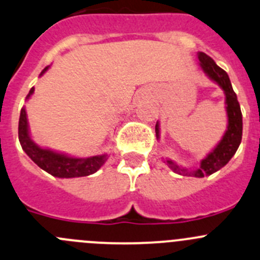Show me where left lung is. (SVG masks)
I'll use <instances>...</instances> for the list:
<instances>
[{
    "label": "left lung",
    "mask_w": 260,
    "mask_h": 260,
    "mask_svg": "<svg viewBox=\"0 0 260 260\" xmlns=\"http://www.w3.org/2000/svg\"><path fill=\"white\" fill-rule=\"evenodd\" d=\"M198 59L201 62L203 71L211 77L215 82H217L226 95V110H228L229 117V125L225 136L222 137L221 142L216 146L215 150L210 153L206 158H203L201 166L194 171H188L185 169L179 168L178 165L173 162L171 160H166L169 168L174 170V173L180 174V175L196 176V178H203L205 175H211L220 170L221 168L226 165L235 155L236 150L239 148V145L241 142V136H243V115H241L240 104L238 102L235 91L231 86L230 79L228 74L223 71L221 67L216 64L215 60L207 55L206 53H198ZM156 137H158V123H156L155 127Z\"/></svg>",
    "instance_id": "8db88e82"
}]
</instances>
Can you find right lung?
I'll list each match as a JSON object with an SVG mask.
<instances>
[{
    "mask_svg": "<svg viewBox=\"0 0 260 260\" xmlns=\"http://www.w3.org/2000/svg\"><path fill=\"white\" fill-rule=\"evenodd\" d=\"M48 70L45 67L42 71L43 75ZM34 92V87H31L27 94L26 99ZM19 141L22 150L26 152V155L39 166L40 169L49 173L50 175L58 176V178H77V176H87L90 174H94L99 170L103 164L108 160V155L92 156L86 158H76L70 157V156L62 155V153L53 152L50 150L40 148L35 145L29 136L27 129V119L26 112L22 108L20 113L19 119Z\"/></svg>",
    "mask_w": 260,
    "mask_h": 260,
    "instance_id": "add662e5",
    "label": "right lung"
}]
</instances>
